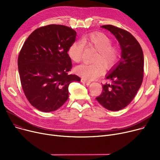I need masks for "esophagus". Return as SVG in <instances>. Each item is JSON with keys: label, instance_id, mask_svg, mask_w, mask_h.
<instances>
[{"label": "esophagus", "instance_id": "esophagus-1", "mask_svg": "<svg viewBox=\"0 0 160 160\" xmlns=\"http://www.w3.org/2000/svg\"><path fill=\"white\" fill-rule=\"evenodd\" d=\"M81 82H82L83 83H84V84H86V85H89V83H91L90 81L87 80L86 79H84V78H82V79H81Z\"/></svg>", "mask_w": 160, "mask_h": 160}]
</instances>
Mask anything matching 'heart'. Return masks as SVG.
<instances>
[{
  "label": "heart",
  "instance_id": "b5f03b06",
  "mask_svg": "<svg viewBox=\"0 0 160 160\" xmlns=\"http://www.w3.org/2000/svg\"><path fill=\"white\" fill-rule=\"evenodd\" d=\"M112 39L104 33H90L83 36L80 41H74L67 50V54L71 60L79 63L86 48H93L97 50L93 63H83L76 68V72L87 80H94L104 72V67L110 69L119 62L120 52L117 47L112 45Z\"/></svg>",
  "mask_w": 160,
  "mask_h": 160
}]
</instances>
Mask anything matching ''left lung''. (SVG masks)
Masks as SVG:
<instances>
[{
	"instance_id": "1",
	"label": "left lung",
	"mask_w": 160,
	"mask_h": 160,
	"mask_svg": "<svg viewBox=\"0 0 160 160\" xmlns=\"http://www.w3.org/2000/svg\"><path fill=\"white\" fill-rule=\"evenodd\" d=\"M101 27L110 31L118 40L122 59L106 76L110 83L102 85V93L96 99L107 110L118 111L132 101L141 86L144 74L143 52L139 42L128 31L110 24Z\"/></svg>"
}]
</instances>
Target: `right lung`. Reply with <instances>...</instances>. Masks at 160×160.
<instances>
[{
    "label": "right lung",
    "mask_w": 160,
    "mask_h": 160,
    "mask_svg": "<svg viewBox=\"0 0 160 160\" xmlns=\"http://www.w3.org/2000/svg\"><path fill=\"white\" fill-rule=\"evenodd\" d=\"M77 32L60 24H48L33 31L24 43L18 56L21 86L29 102L38 110L50 112L60 108L69 98V86L80 81L69 74L72 62L67 54Z\"/></svg>",
    "instance_id": "add662e5"
}]
</instances>
